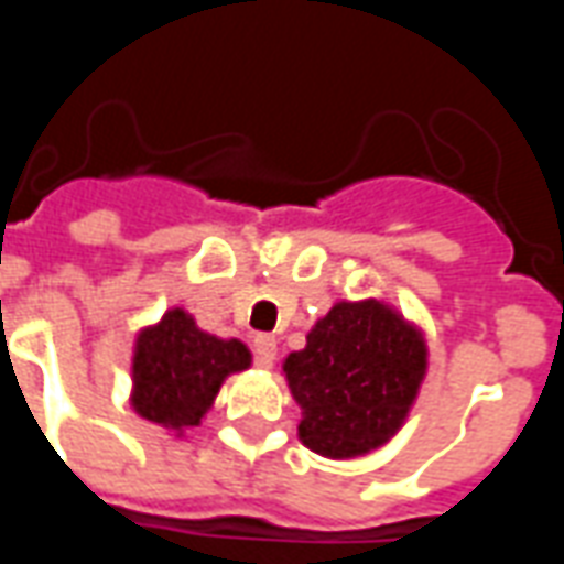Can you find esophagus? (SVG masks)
<instances>
[{
	"mask_svg": "<svg viewBox=\"0 0 564 564\" xmlns=\"http://www.w3.org/2000/svg\"><path fill=\"white\" fill-rule=\"evenodd\" d=\"M253 354H257V362L262 368L274 366V356H278V341L271 335H257L253 338Z\"/></svg>",
	"mask_w": 564,
	"mask_h": 564,
	"instance_id": "obj_1",
	"label": "esophagus"
}]
</instances>
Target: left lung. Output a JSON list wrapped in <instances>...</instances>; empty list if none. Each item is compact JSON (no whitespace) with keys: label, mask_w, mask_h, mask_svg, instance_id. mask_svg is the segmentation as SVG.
<instances>
[{"label":"left lung","mask_w":564,"mask_h":564,"mask_svg":"<svg viewBox=\"0 0 564 564\" xmlns=\"http://www.w3.org/2000/svg\"><path fill=\"white\" fill-rule=\"evenodd\" d=\"M302 408L299 437L319 456L350 459L387 444L425 375L423 335L383 302H338L286 356Z\"/></svg>","instance_id":"8db88e82"}]
</instances>
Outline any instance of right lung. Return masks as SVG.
I'll list each match as a JSON object with an SVG mask.
<instances>
[{"mask_svg": "<svg viewBox=\"0 0 564 564\" xmlns=\"http://www.w3.org/2000/svg\"><path fill=\"white\" fill-rule=\"evenodd\" d=\"M250 366L241 341H223L196 326L181 307L169 311L160 326L144 329L132 362V404L150 423L198 425L226 375Z\"/></svg>", "mask_w": 564, "mask_h": 564, "instance_id": "obj_1", "label": "right lung"}]
</instances>
